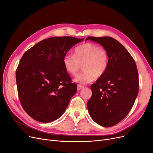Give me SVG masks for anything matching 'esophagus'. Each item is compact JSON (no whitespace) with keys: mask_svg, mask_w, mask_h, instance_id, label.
<instances>
[{"mask_svg":"<svg viewBox=\"0 0 153 153\" xmlns=\"http://www.w3.org/2000/svg\"><path fill=\"white\" fill-rule=\"evenodd\" d=\"M84 86H82V85H77V90L78 91H80L81 89H84Z\"/></svg>","mask_w":153,"mask_h":153,"instance_id":"obj_1","label":"esophagus"}]
</instances>
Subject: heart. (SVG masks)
I'll return each mask as SVG.
<instances>
[{
	"label": "heart",
	"mask_w": 153,
	"mask_h": 153,
	"mask_svg": "<svg viewBox=\"0 0 153 153\" xmlns=\"http://www.w3.org/2000/svg\"><path fill=\"white\" fill-rule=\"evenodd\" d=\"M108 53L105 49L91 43H85L75 48L74 55H66L62 63L66 71L72 76L77 75L82 65L84 72L74 81L82 85L93 82L96 77L103 76L108 66Z\"/></svg>",
	"instance_id": "obj_1"
}]
</instances>
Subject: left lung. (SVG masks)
<instances>
[{"label":"left lung","instance_id":"8db88e82","mask_svg":"<svg viewBox=\"0 0 153 153\" xmlns=\"http://www.w3.org/2000/svg\"><path fill=\"white\" fill-rule=\"evenodd\" d=\"M101 45L108 53L107 70L91 86L92 96L87 108L93 121L103 127L117 124L133 107L139 89L134 59L118 41L111 37H87Z\"/></svg>","mask_w":153,"mask_h":153}]
</instances>
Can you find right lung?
<instances>
[{
	"label": "right lung",
	"mask_w": 153,
	"mask_h": 153,
	"mask_svg": "<svg viewBox=\"0 0 153 153\" xmlns=\"http://www.w3.org/2000/svg\"><path fill=\"white\" fill-rule=\"evenodd\" d=\"M84 39L53 37L40 41L23 55L16 73L18 93L26 113L41 123H50L65 112L77 91L62 60Z\"/></svg>",
	"instance_id": "right-lung-1"
}]
</instances>
